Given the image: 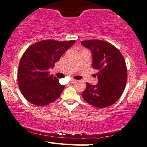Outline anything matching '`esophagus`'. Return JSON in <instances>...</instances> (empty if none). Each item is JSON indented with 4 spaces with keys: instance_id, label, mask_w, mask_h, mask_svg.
Returning <instances> with one entry per match:
<instances>
[{
    "instance_id": "esophagus-1",
    "label": "esophagus",
    "mask_w": 147,
    "mask_h": 147,
    "mask_svg": "<svg viewBox=\"0 0 147 147\" xmlns=\"http://www.w3.org/2000/svg\"><path fill=\"white\" fill-rule=\"evenodd\" d=\"M76 82H77V80H75V79H72V80L70 81V84H74V83H75Z\"/></svg>"
}]
</instances>
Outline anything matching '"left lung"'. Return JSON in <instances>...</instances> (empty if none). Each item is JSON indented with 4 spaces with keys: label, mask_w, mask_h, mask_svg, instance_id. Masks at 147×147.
Masks as SVG:
<instances>
[{
    "label": "left lung",
    "mask_w": 147,
    "mask_h": 147,
    "mask_svg": "<svg viewBox=\"0 0 147 147\" xmlns=\"http://www.w3.org/2000/svg\"><path fill=\"white\" fill-rule=\"evenodd\" d=\"M92 54V67L97 70L98 84H86L82 92L84 100L90 105L103 109L120 98L127 81V68L122 53L113 45L102 40L81 42Z\"/></svg>",
    "instance_id": "8db88e82"
}]
</instances>
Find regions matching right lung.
Segmentation results:
<instances>
[{
	"label": "right lung",
	"instance_id": "add662e5",
	"mask_svg": "<svg viewBox=\"0 0 147 147\" xmlns=\"http://www.w3.org/2000/svg\"><path fill=\"white\" fill-rule=\"evenodd\" d=\"M75 43V40H43L25 50L18 65L17 79L22 95L28 102L43 106L59 98L64 86L59 83L57 77L50 75L49 69Z\"/></svg>",
	"mask_w": 147,
	"mask_h": 147
}]
</instances>
